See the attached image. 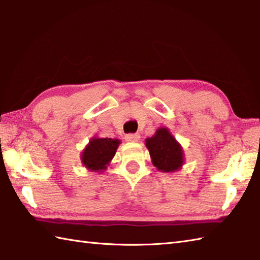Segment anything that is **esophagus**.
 <instances>
[{
	"instance_id": "34e87169",
	"label": "esophagus",
	"mask_w": 260,
	"mask_h": 260,
	"mask_svg": "<svg viewBox=\"0 0 260 260\" xmlns=\"http://www.w3.org/2000/svg\"><path fill=\"white\" fill-rule=\"evenodd\" d=\"M125 140L127 142H137L140 140V134H127L125 136Z\"/></svg>"
}]
</instances>
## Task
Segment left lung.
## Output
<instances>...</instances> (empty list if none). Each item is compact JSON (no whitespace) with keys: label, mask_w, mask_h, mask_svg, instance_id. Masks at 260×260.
<instances>
[{"label":"left lung","mask_w":260,"mask_h":260,"mask_svg":"<svg viewBox=\"0 0 260 260\" xmlns=\"http://www.w3.org/2000/svg\"><path fill=\"white\" fill-rule=\"evenodd\" d=\"M152 163L161 172H174L184 163L182 146L165 127L158 128L152 137L145 140Z\"/></svg>","instance_id":"left-lung-1"}]
</instances>
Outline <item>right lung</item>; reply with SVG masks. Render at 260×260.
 Segmentation results:
<instances>
[{
	"label": "right lung",
	"mask_w": 260,
	"mask_h": 260,
	"mask_svg": "<svg viewBox=\"0 0 260 260\" xmlns=\"http://www.w3.org/2000/svg\"><path fill=\"white\" fill-rule=\"evenodd\" d=\"M120 144L116 139H98L92 137L81 154V163L92 172L102 173L112 161Z\"/></svg>",
	"instance_id": "obj_1"
}]
</instances>
